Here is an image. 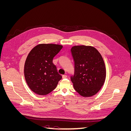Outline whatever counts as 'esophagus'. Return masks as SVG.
<instances>
[{"label":"esophagus","instance_id":"esophagus-1","mask_svg":"<svg viewBox=\"0 0 131 131\" xmlns=\"http://www.w3.org/2000/svg\"><path fill=\"white\" fill-rule=\"evenodd\" d=\"M67 77V75H62V78H63V79H65V78H66Z\"/></svg>","mask_w":131,"mask_h":131}]
</instances>
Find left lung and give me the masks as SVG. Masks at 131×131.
I'll return each instance as SVG.
<instances>
[{
	"label": "left lung",
	"mask_w": 131,
	"mask_h": 131,
	"mask_svg": "<svg viewBox=\"0 0 131 131\" xmlns=\"http://www.w3.org/2000/svg\"><path fill=\"white\" fill-rule=\"evenodd\" d=\"M71 52L74 61V73L70 79L74 88L83 97L92 96L101 90L105 80L103 59L92 46H74Z\"/></svg>",
	"instance_id": "left-lung-1"
}]
</instances>
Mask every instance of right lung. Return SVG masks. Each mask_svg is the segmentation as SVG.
I'll return each mask as SVG.
<instances>
[{"mask_svg": "<svg viewBox=\"0 0 131 131\" xmlns=\"http://www.w3.org/2000/svg\"><path fill=\"white\" fill-rule=\"evenodd\" d=\"M63 46L52 43H41L35 46L27 57L24 73L30 90L39 95L49 94L56 88L62 79L53 58Z\"/></svg>", "mask_w": 131, "mask_h": 131, "instance_id": "obj_1", "label": "right lung"}]
</instances>
